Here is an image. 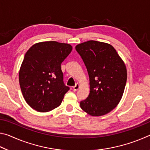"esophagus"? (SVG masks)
Masks as SVG:
<instances>
[{
	"label": "esophagus",
	"mask_w": 150,
	"mask_h": 150,
	"mask_svg": "<svg viewBox=\"0 0 150 150\" xmlns=\"http://www.w3.org/2000/svg\"><path fill=\"white\" fill-rule=\"evenodd\" d=\"M79 88V84H76L74 87H73V90L74 91H77Z\"/></svg>",
	"instance_id": "34e87169"
}]
</instances>
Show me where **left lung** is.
<instances>
[{
    "mask_svg": "<svg viewBox=\"0 0 150 150\" xmlns=\"http://www.w3.org/2000/svg\"><path fill=\"white\" fill-rule=\"evenodd\" d=\"M89 76L90 93L81 101L82 110L93 116L112 110L123 95L127 80L126 67L110 44L90 40L76 45Z\"/></svg>",
    "mask_w": 150,
    "mask_h": 150,
    "instance_id": "left-lung-1",
    "label": "left lung"
}]
</instances>
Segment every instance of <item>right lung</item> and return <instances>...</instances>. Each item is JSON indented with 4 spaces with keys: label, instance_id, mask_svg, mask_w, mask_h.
Instances as JSON below:
<instances>
[{
    "label": "right lung",
    "instance_id": "add662e5",
    "mask_svg": "<svg viewBox=\"0 0 150 150\" xmlns=\"http://www.w3.org/2000/svg\"><path fill=\"white\" fill-rule=\"evenodd\" d=\"M72 46L55 41L37 43L27 51L19 71V83L26 102L45 112L59 106L69 87L63 83L61 64Z\"/></svg>",
    "mask_w": 150,
    "mask_h": 150
}]
</instances>
